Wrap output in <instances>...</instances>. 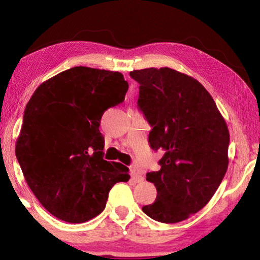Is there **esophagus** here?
<instances>
[{
	"instance_id": "esophagus-1",
	"label": "esophagus",
	"mask_w": 260,
	"mask_h": 260,
	"mask_svg": "<svg viewBox=\"0 0 260 260\" xmlns=\"http://www.w3.org/2000/svg\"><path fill=\"white\" fill-rule=\"evenodd\" d=\"M131 174H132V181L134 183H139L143 181V177L139 173V171L135 166L131 167Z\"/></svg>"
}]
</instances>
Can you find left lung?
I'll return each instance as SVG.
<instances>
[{
  "label": "left lung",
  "instance_id": "1",
  "mask_svg": "<svg viewBox=\"0 0 260 260\" xmlns=\"http://www.w3.org/2000/svg\"><path fill=\"white\" fill-rule=\"evenodd\" d=\"M138 105L152 129L149 142L161 149L160 170L147 173L155 203L142 211L159 222L186 220L212 199L228 167L230 132L209 91L196 79L170 68L134 70Z\"/></svg>",
  "mask_w": 260,
  "mask_h": 260
}]
</instances>
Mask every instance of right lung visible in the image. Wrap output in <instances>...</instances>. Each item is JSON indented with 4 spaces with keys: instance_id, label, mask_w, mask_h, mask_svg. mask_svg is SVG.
<instances>
[{
    "instance_id": "right-lung-1",
    "label": "right lung",
    "mask_w": 260,
    "mask_h": 260,
    "mask_svg": "<svg viewBox=\"0 0 260 260\" xmlns=\"http://www.w3.org/2000/svg\"><path fill=\"white\" fill-rule=\"evenodd\" d=\"M120 72L85 67L42 82L26 105L16 156L26 182L48 212L71 223L86 222L105 208L128 167L103 159L99 127L105 110L125 100Z\"/></svg>"
}]
</instances>
